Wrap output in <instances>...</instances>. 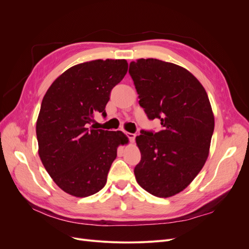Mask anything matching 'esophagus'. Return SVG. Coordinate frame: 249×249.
<instances>
[{
    "mask_svg": "<svg viewBox=\"0 0 249 249\" xmlns=\"http://www.w3.org/2000/svg\"><path fill=\"white\" fill-rule=\"evenodd\" d=\"M124 134H125V136L130 139L131 142H134L135 137H136V135L133 134V133H129V132H124Z\"/></svg>",
    "mask_w": 249,
    "mask_h": 249,
    "instance_id": "esophagus-1",
    "label": "esophagus"
}]
</instances>
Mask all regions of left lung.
<instances>
[{
  "mask_svg": "<svg viewBox=\"0 0 249 249\" xmlns=\"http://www.w3.org/2000/svg\"><path fill=\"white\" fill-rule=\"evenodd\" d=\"M129 72L139 105L162 125L136 137L141 160L135 178L155 196H173L192 182L209 156L215 124L208 94L190 71L170 62L138 59Z\"/></svg>",
  "mask_w": 249,
  "mask_h": 249,
  "instance_id": "obj_1",
  "label": "left lung"
}]
</instances>
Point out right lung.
<instances>
[{"instance_id":"right-lung-1","label":"right lung","mask_w":249,"mask_h":249,"mask_svg":"<svg viewBox=\"0 0 249 249\" xmlns=\"http://www.w3.org/2000/svg\"><path fill=\"white\" fill-rule=\"evenodd\" d=\"M126 71L124 59L77 64L53 82L43 96L36 123L38 154L53 180L72 196L86 197L103 189L118 145L127 141L120 131L89 126L95 113L107 115L111 90Z\"/></svg>"}]
</instances>
